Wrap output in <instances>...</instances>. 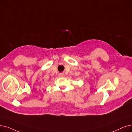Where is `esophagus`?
Here are the masks:
<instances>
[{
    "mask_svg": "<svg viewBox=\"0 0 132 132\" xmlns=\"http://www.w3.org/2000/svg\"><path fill=\"white\" fill-rule=\"evenodd\" d=\"M59 77H60V78H63V77H65V74L63 73H59Z\"/></svg>",
    "mask_w": 132,
    "mask_h": 132,
    "instance_id": "34e87169",
    "label": "esophagus"
}]
</instances>
